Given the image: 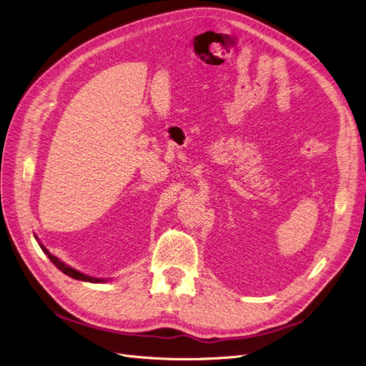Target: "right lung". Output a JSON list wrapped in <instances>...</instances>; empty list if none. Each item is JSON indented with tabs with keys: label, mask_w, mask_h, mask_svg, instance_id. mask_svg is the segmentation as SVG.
Wrapping results in <instances>:
<instances>
[{
	"label": "right lung",
	"mask_w": 366,
	"mask_h": 366,
	"mask_svg": "<svg viewBox=\"0 0 366 366\" xmlns=\"http://www.w3.org/2000/svg\"><path fill=\"white\" fill-rule=\"evenodd\" d=\"M34 236H35V239L38 241V244H39L41 249L44 251V254H47V255H49V259L51 260V263H53L59 270H61L64 274H68V276H71V277H74V279H78V281H84V282H94V284H97V282H103V281H106V279H99V277H93V276H89V274H84V273H81V272H78V270H75V269H72V267L66 266V264H64L63 262H60V260L57 259V257H54L53 254H50V251L39 242V239H38V236H36V234H34Z\"/></svg>",
	"instance_id": "obj_1"
}]
</instances>
